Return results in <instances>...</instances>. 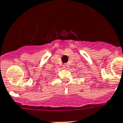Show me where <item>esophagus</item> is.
I'll return each instance as SVG.
<instances>
[{
    "label": "esophagus",
    "mask_w": 123,
    "mask_h": 123,
    "mask_svg": "<svg viewBox=\"0 0 123 123\" xmlns=\"http://www.w3.org/2000/svg\"><path fill=\"white\" fill-rule=\"evenodd\" d=\"M63 68H64V69H65V70H68V69L69 68V65L68 64H64V65H63Z\"/></svg>",
    "instance_id": "esophagus-1"
}]
</instances>
